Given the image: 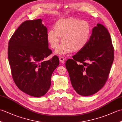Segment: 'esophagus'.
I'll list each match as a JSON object with an SVG mask.
<instances>
[{
  "mask_svg": "<svg viewBox=\"0 0 122 122\" xmlns=\"http://www.w3.org/2000/svg\"><path fill=\"white\" fill-rule=\"evenodd\" d=\"M59 59H60V61L61 63H63L64 62V61H65V59H64V58L63 56H61L60 58H59Z\"/></svg>",
  "mask_w": 122,
  "mask_h": 122,
  "instance_id": "esophagus-1",
  "label": "esophagus"
}]
</instances>
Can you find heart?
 Masks as SVG:
<instances>
[{
	"label": "heart",
	"mask_w": 122,
	"mask_h": 122,
	"mask_svg": "<svg viewBox=\"0 0 122 122\" xmlns=\"http://www.w3.org/2000/svg\"><path fill=\"white\" fill-rule=\"evenodd\" d=\"M54 29L48 32L47 40L51 47L56 49L62 38L63 43L56 51L58 55L82 50L89 43L92 31L89 22L73 17L58 20L54 25Z\"/></svg>",
	"instance_id": "b5f03b06"
}]
</instances>
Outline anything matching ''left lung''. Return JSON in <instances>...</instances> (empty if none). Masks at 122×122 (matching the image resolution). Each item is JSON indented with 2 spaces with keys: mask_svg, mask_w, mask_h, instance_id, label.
Instances as JSON below:
<instances>
[{
  "mask_svg": "<svg viewBox=\"0 0 122 122\" xmlns=\"http://www.w3.org/2000/svg\"><path fill=\"white\" fill-rule=\"evenodd\" d=\"M66 62L72 86L82 96L92 95L104 86L114 60V48L107 29L97 24L86 46Z\"/></svg>",
  "mask_w": 122,
  "mask_h": 122,
  "instance_id": "8db88e82",
  "label": "left lung"
}]
</instances>
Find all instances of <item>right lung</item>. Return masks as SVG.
<instances>
[{
  "label": "right lung",
  "instance_id": "obj_1",
  "mask_svg": "<svg viewBox=\"0 0 122 122\" xmlns=\"http://www.w3.org/2000/svg\"><path fill=\"white\" fill-rule=\"evenodd\" d=\"M41 19L22 22L10 38L8 57L12 76L19 89L39 97L45 95L51 77L59 65L58 57L45 60L52 53L48 47L47 28Z\"/></svg>",
  "mask_w": 122,
  "mask_h": 122
}]
</instances>
